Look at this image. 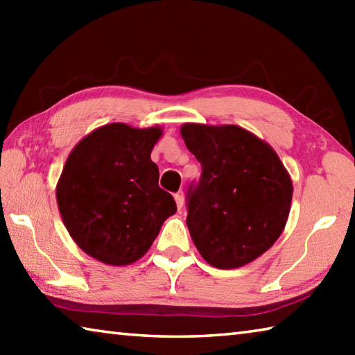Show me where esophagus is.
<instances>
[{
	"instance_id": "obj_1",
	"label": "esophagus",
	"mask_w": 355,
	"mask_h": 355,
	"mask_svg": "<svg viewBox=\"0 0 355 355\" xmlns=\"http://www.w3.org/2000/svg\"><path fill=\"white\" fill-rule=\"evenodd\" d=\"M175 202H177V207H178V209H182L183 208V205H184V194L183 192H177L175 196Z\"/></svg>"
}]
</instances>
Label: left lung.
<instances>
[{
	"label": "left lung",
	"instance_id": "8db88e82",
	"mask_svg": "<svg viewBox=\"0 0 355 355\" xmlns=\"http://www.w3.org/2000/svg\"><path fill=\"white\" fill-rule=\"evenodd\" d=\"M189 152L202 164L188 191V224L203 260L219 269L254 261L284 232L293 182L274 148L238 125L184 123Z\"/></svg>",
	"mask_w": 355,
	"mask_h": 355
}]
</instances>
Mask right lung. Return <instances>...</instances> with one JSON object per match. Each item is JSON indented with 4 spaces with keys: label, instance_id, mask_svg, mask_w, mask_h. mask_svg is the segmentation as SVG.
Segmentation results:
<instances>
[{
    "label": "right lung",
    "instance_id": "add662e5",
    "mask_svg": "<svg viewBox=\"0 0 355 355\" xmlns=\"http://www.w3.org/2000/svg\"><path fill=\"white\" fill-rule=\"evenodd\" d=\"M161 135L159 127L107 123L70 152L56 200L71 239L89 257L111 266L135 263L175 214V200L158 186V166L150 159Z\"/></svg>",
    "mask_w": 355,
    "mask_h": 355
}]
</instances>
